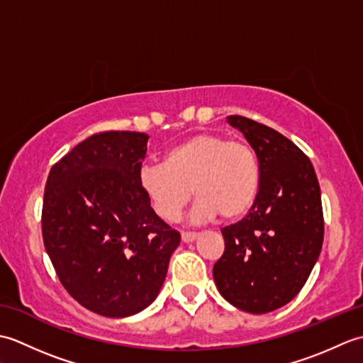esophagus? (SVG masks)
Wrapping results in <instances>:
<instances>
[{
    "mask_svg": "<svg viewBox=\"0 0 363 363\" xmlns=\"http://www.w3.org/2000/svg\"><path fill=\"white\" fill-rule=\"evenodd\" d=\"M181 237H182V240L184 242H194L195 240V238L198 237V233H190V230H186V233H182L181 234Z\"/></svg>",
    "mask_w": 363,
    "mask_h": 363,
    "instance_id": "34e87169",
    "label": "esophagus"
}]
</instances>
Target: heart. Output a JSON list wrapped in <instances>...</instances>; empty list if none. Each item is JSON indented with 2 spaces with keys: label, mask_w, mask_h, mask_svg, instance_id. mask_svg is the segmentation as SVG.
Returning a JSON list of instances; mask_svg holds the SVG:
<instances>
[{
  "label": "heart",
  "mask_w": 363,
  "mask_h": 363,
  "mask_svg": "<svg viewBox=\"0 0 363 363\" xmlns=\"http://www.w3.org/2000/svg\"><path fill=\"white\" fill-rule=\"evenodd\" d=\"M140 187L160 218L174 221L187 206L191 189L198 201L194 221L237 220L256 203L262 168L257 151L245 140L218 134H196L172 146L164 164L143 165Z\"/></svg>",
  "instance_id": "heart-1"
}]
</instances>
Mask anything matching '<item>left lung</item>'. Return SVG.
<instances>
[{
    "label": "left lung",
    "instance_id": "8db88e82",
    "mask_svg": "<svg viewBox=\"0 0 363 363\" xmlns=\"http://www.w3.org/2000/svg\"><path fill=\"white\" fill-rule=\"evenodd\" d=\"M228 121L257 151L262 181L246 217L221 229L225 252L215 262L213 281L240 311L267 313L298 295L320 256V184L309 157L287 137L242 115Z\"/></svg>",
    "mask_w": 363,
    "mask_h": 363
}]
</instances>
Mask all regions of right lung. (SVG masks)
<instances>
[{
	"label": "right lung",
	"instance_id": "add662e5",
	"mask_svg": "<svg viewBox=\"0 0 363 363\" xmlns=\"http://www.w3.org/2000/svg\"><path fill=\"white\" fill-rule=\"evenodd\" d=\"M148 138L130 130L90 135L56 162L46 179V252L65 290L104 317L148 307L181 242L138 181Z\"/></svg>",
	"mask_w": 363,
	"mask_h": 363
}]
</instances>
